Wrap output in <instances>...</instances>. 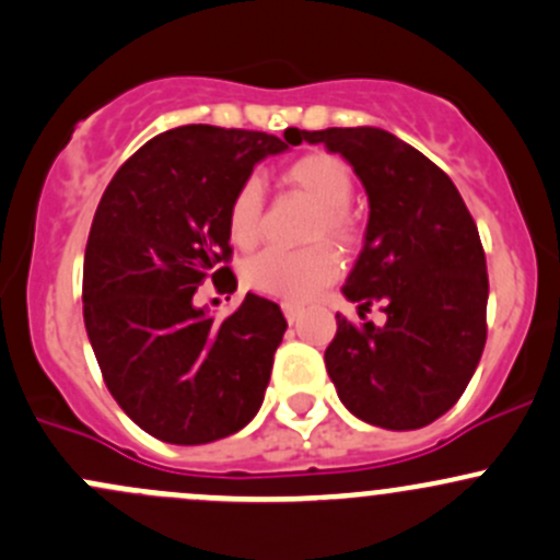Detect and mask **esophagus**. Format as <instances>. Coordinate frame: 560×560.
Returning <instances> with one entry per match:
<instances>
[{"label":"esophagus","mask_w":560,"mask_h":560,"mask_svg":"<svg viewBox=\"0 0 560 560\" xmlns=\"http://www.w3.org/2000/svg\"><path fill=\"white\" fill-rule=\"evenodd\" d=\"M282 313H285L288 323H296L299 318H302V313H304V310L299 307V304H282Z\"/></svg>","instance_id":"34e87169"}]
</instances>
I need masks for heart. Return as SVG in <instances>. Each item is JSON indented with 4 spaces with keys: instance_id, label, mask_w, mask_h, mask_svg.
Returning a JSON list of instances; mask_svg holds the SVG:
<instances>
[{
    "instance_id": "heart-1",
    "label": "heart",
    "mask_w": 560,
    "mask_h": 560,
    "mask_svg": "<svg viewBox=\"0 0 560 560\" xmlns=\"http://www.w3.org/2000/svg\"><path fill=\"white\" fill-rule=\"evenodd\" d=\"M285 186L296 188L318 205L313 223L307 229V240L318 245L302 250H264L253 256L242 269L247 288L275 296L288 304H302L315 299L326 285H331L339 275V261L328 245L350 247L359 240V223L350 210L355 180L350 166L334 153H307L285 166L282 172ZM264 223V194L256 180L242 183L229 207V234L240 247H253L261 237Z\"/></svg>"
}]
</instances>
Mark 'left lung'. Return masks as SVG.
Segmentation results:
<instances>
[{"label":"left lung","mask_w":560,"mask_h":560,"mask_svg":"<svg viewBox=\"0 0 560 560\" xmlns=\"http://www.w3.org/2000/svg\"><path fill=\"white\" fill-rule=\"evenodd\" d=\"M296 140L323 142L364 183L366 240L342 293L388 315L383 326L337 315L328 377L355 418L423 429L460 399L486 348L488 269L475 218L451 177L390 131H296Z\"/></svg>","instance_id":"obj_1"}]
</instances>
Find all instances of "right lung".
<instances>
[{"label": "right lung", "instance_id": "1", "mask_svg": "<svg viewBox=\"0 0 560 560\" xmlns=\"http://www.w3.org/2000/svg\"><path fill=\"white\" fill-rule=\"evenodd\" d=\"M299 145L296 129L177 126L109 180L91 223L83 318L109 394L142 431L172 445L223 440L253 420L288 323L247 293L229 318L196 307L212 280L234 293L229 207L253 166Z\"/></svg>", "mask_w": 560, "mask_h": 560}]
</instances>
